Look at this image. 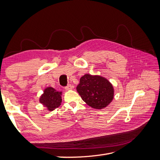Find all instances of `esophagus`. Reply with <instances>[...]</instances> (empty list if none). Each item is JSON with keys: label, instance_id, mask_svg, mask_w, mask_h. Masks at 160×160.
<instances>
[{"label": "esophagus", "instance_id": "obj_1", "mask_svg": "<svg viewBox=\"0 0 160 160\" xmlns=\"http://www.w3.org/2000/svg\"><path fill=\"white\" fill-rule=\"evenodd\" d=\"M72 88H73V86L71 85H68L66 86L65 88V89L66 90H71V89H72Z\"/></svg>", "mask_w": 160, "mask_h": 160}]
</instances>
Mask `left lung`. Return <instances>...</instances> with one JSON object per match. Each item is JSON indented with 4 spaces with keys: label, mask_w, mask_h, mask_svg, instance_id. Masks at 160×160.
I'll return each mask as SVG.
<instances>
[{
    "label": "left lung",
    "mask_w": 160,
    "mask_h": 160,
    "mask_svg": "<svg viewBox=\"0 0 160 160\" xmlns=\"http://www.w3.org/2000/svg\"><path fill=\"white\" fill-rule=\"evenodd\" d=\"M77 90L83 101L95 109L107 107L113 99L112 85L100 76L86 74L81 77Z\"/></svg>",
    "instance_id": "8db88e82"
}]
</instances>
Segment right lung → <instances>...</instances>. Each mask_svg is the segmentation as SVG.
I'll list each match as a JSON object with an SVG mask.
<instances>
[{
	"label": "right lung",
	"mask_w": 160,
	"mask_h": 160,
	"mask_svg": "<svg viewBox=\"0 0 160 160\" xmlns=\"http://www.w3.org/2000/svg\"><path fill=\"white\" fill-rule=\"evenodd\" d=\"M61 95V92L57 91L52 88H47L41 97L40 102L49 111H52L61 105L62 101Z\"/></svg>",
	"instance_id": "1"
}]
</instances>
